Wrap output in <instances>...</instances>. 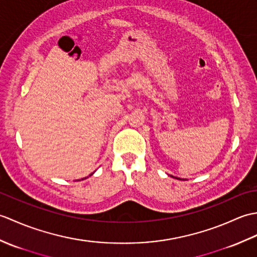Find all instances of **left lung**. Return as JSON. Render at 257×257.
Returning a JSON list of instances; mask_svg holds the SVG:
<instances>
[{
    "label": "left lung",
    "instance_id": "1",
    "mask_svg": "<svg viewBox=\"0 0 257 257\" xmlns=\"http://www.w3.org/2000/svg\"><path fill=\"white\" fill-rule=\"evenodd\" d=\"M170 177H172V178H174V179H178V180H182V179H180V178H177V177H173V176H170Z\"/></svg>",
    "mask_w": 257,
    "mask_h": 257
}]
</instances>
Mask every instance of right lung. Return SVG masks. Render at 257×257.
<instances>
[{"label": "right lung", "mask_w": 257, "mask_h": 257, "mask_svg": "<svg viewBox=\"0 0 257 257\" xmlns=\"http://www.w3.org/2000/svg\"><path fill=\"white\" fill-rule=\"evenodd\" d=\"M92 173H94V172H92ZM92 173H91V174H92ZM91 174H90V176H91ZM87 178H88V177H87ZM85 179H86V178H85ZM81 180H84V179H81Z\"/></svg>", "instance_id": "add662e5"}]
</instances>
